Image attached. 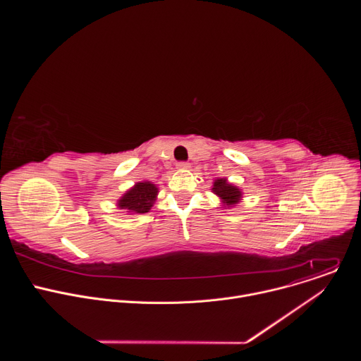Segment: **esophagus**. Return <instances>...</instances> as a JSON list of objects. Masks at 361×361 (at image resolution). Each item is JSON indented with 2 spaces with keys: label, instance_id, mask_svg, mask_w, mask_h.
<instances>
[{
  "label": "esophagus",
  "instance_id": "34e87169",
  "mask_svg": "<svg viewBox=\"0 0 361 361\" xmlns=\"http://www.w3.org/2000/svg\"><path fill=\"white\" fill-rule=\"evenodd\" d=\"M190 167V164L188 163H185V161H180V163H177V169H180V170H185V169H188Z\"/></svg>",
  "mask_w": 361,
  "mask_h": 361
}]
</instances>
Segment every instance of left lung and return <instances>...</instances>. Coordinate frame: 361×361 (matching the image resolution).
Instances as JSON below:
<instances>
[{"label": "left lung", "instance_id": "8db88e82", "mask_svg": "<svg viewBox=\"0 0 361 361\" xmlns=\"http://www.w3.org/2000/svg\"><path fill=\"white\" fill-rule=\"evenodd\" d=\"M212 190L214 194H217L220 197L223 204H226L224 207H233L234 204L240 202V200L243 197V192L240 191V188L230 184L227 181V178H217L214 181Z\"/></svg>", "mask_w": 361, "mask_h": 361}]
</instances>
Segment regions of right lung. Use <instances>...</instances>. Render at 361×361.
<instances>
[{
	"label": "right lung",
	"mask_w": 361,
	"mask_h": 361,
	"mask_svg": "<svg viewBox=\"0 0 361 361\" xmlns=\"http://www.w3.org/2000/svg\"><path fill=\"white\" fill-rule=\"evenodd\" d=\"M159 194V188L156 184L149 181L137 183L131 187L117 202L118 209L127 210V213L133 214H144L151 210L154 201Z\"/></svg>",
	"instance_id": "add662e5"
}]
</instances>
